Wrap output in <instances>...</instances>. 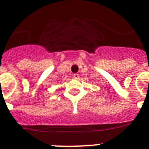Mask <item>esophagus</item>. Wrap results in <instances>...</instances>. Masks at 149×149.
<instances>
[{
	"instance_id": "1",
	"label": "esophagus",
	"mask_w": 149,
	"mask_h": 149,
	"mask_svg": "<svg viewBox=\"0 0 149 149\" xmlns=\"http://www.w3.org/2000/svg\"><path fill=\"white\" fill-rule=\"evenodd\" d=\"M73 77H74V78L77 80V79L79 78V74H74Z\"/></svg>"
}]
</instances>
